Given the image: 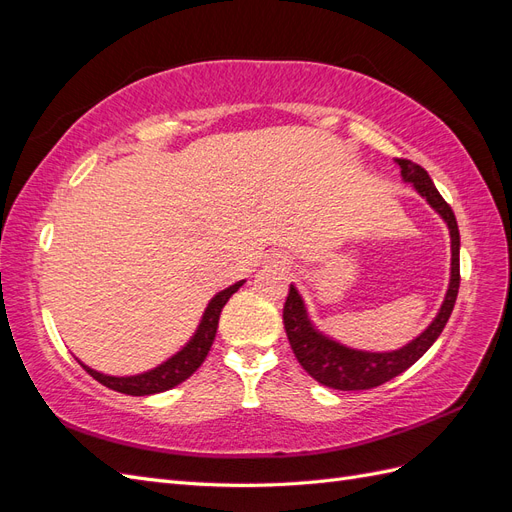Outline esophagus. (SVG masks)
I'll return each mask as SVG.
<instances>
[{
    "label": "esophagus",
    "mask_w": 512,
    "mask_h": 512,
    "mask_svg": "<svg viewBox=\"0 0 512 512\" xmlns=\"http://www.w3.org/2000/svg\"><path fill=\"white\" fill-rule=\"evenodd\" d=\"M280 265H282V267L286 269V267H288V262H286V260H282V262H280Z\"/></svg>",
    "instance_id": "34e87169"
}]
</instances>
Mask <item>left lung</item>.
<instances>
[{"label": "left lung", "mask_w": 512, "mask_h": 512, "mask_svg": "<svg viewBox=\"0 0 512 512\" xmlns=\"http://www.w3.org/2000/svg\"><path fill=\"white\" fill-rule=\"evenodd\" d=\"M401 168V177L412 183L416 192L421 194L427 203L440 213V218L451 230V284H448L444 303L438 316L433 318L429 327L412 339L410 344L391 352H367L354 350L348 346L337 344L335 339L322 335L312 320L307 316L305 303L299 290L290 284L288 297L284 303V329L288 335L290 348L297 356L301 367L309 376L320 384L329 386L337 391H365L374 389L391 378L399 376L401 371L412 367L421 356L431 348V344L440 337L446 327L448 318L453 314V307L459 292V228L451 205L440 196L433 185L431 177L423 166H418L410 160H395Z\"/></svg>", "instance_id": "8db88e82"}]
</instances>
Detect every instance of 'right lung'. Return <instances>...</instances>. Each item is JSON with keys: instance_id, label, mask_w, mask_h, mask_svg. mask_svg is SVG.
I'll list each match as a JSON object with an SVG mask.
<instances>
[{"instance_id": "right-lung-1", "label": "right lung", "mask_w": 512, "mask_h": 512, "mask_svg": "<svg viewBox=\"0 0 512 512\" xmlns=\"http://www.w3.org/2000/svg\"><path fill=\"white\" fill-rule=\"evenodd\" d=\"M243 282L245 280L232 284L226 290L215 294V297L209 301L205 314H203V320H200L198 329L190 342L185 344L177 354L170 356L168 361L145 371V374L106 376V374H100V371H96V369L83 365L81 361L79 363L83 365V369L91 378H96L100 384L108 386V389H113L117 393L141 397V395H153V393H162V391L173 389V386L181 384L183 380H188L207 359V354H209L211 344L215 339V333H218V320L222 314V307L226 305V301L232 297V294H235L243 286Z\"/></svg>"}]
</instances>
